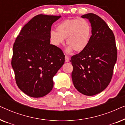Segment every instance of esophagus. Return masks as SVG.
Listing matches in <instances>:
<instances>
[{
	"instance_id": "34e87169",
	"label": "esophagus",
	"mask_w": 125,
	"mask_h": 125,
	"mask_svg": "<svg viewBox=\"0 0 125 125\" xmlns=\"http://www.w3.org/2000/svg\"><path fill=\"white\" fill-rule=\"evenodd\" d=\"M65 62H69V56H65Z\"/></svg>"
}]
</instances>
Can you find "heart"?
<instances>
[{"mask_svg":"<svg viewBox=\"0 0 125 125\" xmlns=\"http://www.w3.org/2000/svg\"><path fill=\"white\" fill-rule=\"evenodd\" d=\"M57 32H50V40L55 46L64 43L69 45L68 51L76 52L83 51L89 44L92 34V28L89 22L84 19H66L60 23L56 27Z\"/></svg>","mask_w":125,"mask_h":125,"instance_id":"1","label":"heart"}]
</instances>
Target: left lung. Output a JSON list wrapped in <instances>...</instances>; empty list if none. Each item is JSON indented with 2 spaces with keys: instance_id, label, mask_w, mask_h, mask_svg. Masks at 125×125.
<instances>
[{
  "instance_id": "obj_1",
  "label": "left lung",
  "mask_w": 125,
  "mask_h": 125,
  "mask_svg": "<svg viewBox=\"0 0 125 125\" xmlns=\"http://www.w3.org/2000/svg\"><path fill=\"white\" fill-rule=\"evenodd\" d=\"M81 17L89 20L92 34L88 47L71 57L72 78L78 92L91 96L103 91L110 83L117 50L113 32L102 19L92 13Z\"/></svg>"
}]
</instances>
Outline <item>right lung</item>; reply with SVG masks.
Here are the masks:
<instances>
[{"label":"right lung","mask_w":125,"mask_h":125,"mask_svg":"<svg viewBox=\"0 0 125 125\" xmlns=\"http://www.w3.org/2000/svg\"><path fill=\"white\" fill-rule=\"evenodd\" d=\"M61 16L37 15L20 31L13 46L11 65L19 88L42 97L53 86L52 78L65 62L62 51L50 44L52 24Z\"/></svg>","instance_id":"right-lung-1"}]
</instances>
